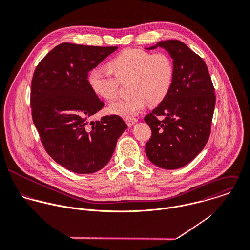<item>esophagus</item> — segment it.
<instances>
[{
  "label": "esophagus",
  "mask_w": 250,
  "mask_h": 250,
  "mask_svg": "<svg viewBox=\"0 0 250 250\" xmlns=\"http://www.w3.org/2000/svg\"><path fill=\"white\" fill-rule=\"evenodd\" d=\"M138 121L137 118H128V119H125V123L128 126H132L136 122Z\"/></svg>",
  "instance_id": "obj_1"
}]
</instances>
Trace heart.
I'll list each match as a JSON object with an SVG mask.
<instances>
[{
    "instance_id": "1",
    "label": "heart",
    "mask_w": 250,
    "mask_h": 250,
    "mask_svg": "<svg viewBox=\"0 0 250 250\" xmlns=\"http://www.w3.org/2000/svg\"><path fill=\"white\" fill-rule=\"evenodd\" d=\"M107 71L94 69L88 75L91 90L100 98L110 101L117 97L120 83L128 82L129 97L112 103L111 114L132 118L147 103L160 104L167 95L173 81L174 68L171 58L165 52L151 53L141 48H126L108 63Z\"/></svg>"
}]
</instances>
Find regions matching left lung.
<instances>
[{"instance_id":"1","label":"left lung","mask_w":250,"mask_h":250,"mask_svg":"<svg viewBox=\"0 0 250 250\" xmlns=\"http://www.w3.org/2000/svg\"><path fill=\"white\" fill-rule=\"evenodd\" d=\"M158 46L173 59L174 75L167 97L144 118L152 130L145 152L157 167L177 169L192 162L208 143L216 96L201 56L178 40L162 41L147 49Z\"/></svg>"}]
</instances>
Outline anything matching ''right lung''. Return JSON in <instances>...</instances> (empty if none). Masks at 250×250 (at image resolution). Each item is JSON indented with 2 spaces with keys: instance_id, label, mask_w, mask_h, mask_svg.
I'll return each instance as SVG.
<instances>
[{
  "instance_id": "1",
  "label": "right lung",
  "mask_w": 250,
  "mask_h": 250,
  "mask_svg": "<svg viewBox=\"0 0 250 250\" xmlns=\"http://www.w3.org/2000/svg\"><path fill=\"white\" fill-rule=\"evenodd\" d=\"M117 48L63 42L34 72L30 97L34 125L46 153L75 173L103 168L127 127L118 115L89 122L104 102L91 90L88 72Z\"/></svg>"
}]
</instances>
